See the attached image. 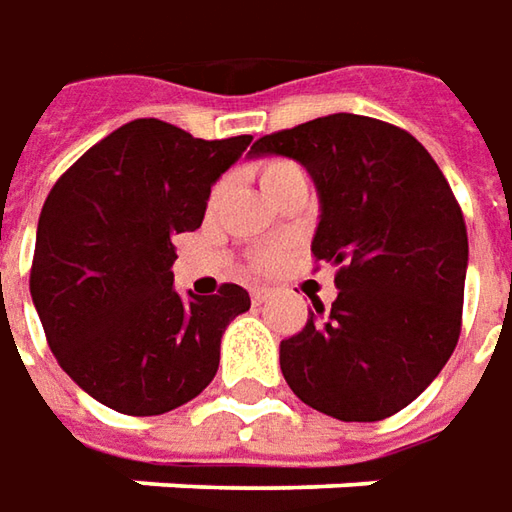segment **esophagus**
I'll return each mask as SVG.
<instances>
[{
  "instance_id": "1",
  "label": "esophagus",
  "mask_w": 512,
  "mask_h": 512,
  "mask_svg": "<svg viewBox=\"0 0 512 512\" xmlns=\"http://www.w3.org/2000/svg\"><path fill=\"white\" fill-rule=\"evenodd\" d=\"M266 297H269V289H252V303H255V306L266 303Z\"/></svg>"
}]
</instances>
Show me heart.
Masks as SVG:
<instances>
[{
    "label": "heart",
    "instance_id": "1",
    "mask_svg": "<svg viewBox=\"0 0 512 512\" xmlns=\"http://www.w3.org/2000/svg\"><path fill=\"white\" fill-rule=\"evenodd\" d=\"M289 167H294V164H289V161H280V158H274V161H266V164L260 167V184L272 181L274 175L286 172V169H289ZM269 263H272V255L260 257V266H269Z\"/></svg>",
    "mask_w": 512,
    "mask_h": 512
}]
</instances>
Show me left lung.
<instances>
[{
  "label": "left lung",
  "mask_w": 512,
  "mask_h": 512,
  "mask_svg": "<svg viewBox=\"0 0 512 512\" xmlns=\"http://www.w3.org/2000/svg\"><path fill=\"white\" fill-rule=\"evenodd\" d=\"M286 155L320 198L311 240L337 266L331 311L280 343L289 388L320 414L377 422L411 405L462 331L467 229L442 169L414 135L334 113L257 138L252 158Z\"/></svg>",
  "instance_id": "left-lung-1"
}]
</instances>
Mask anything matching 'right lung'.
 <instances>
[{
    "instance_id": "1",
    "label": "right lung",
    "mask_w": 512,
    "mask_h": 512,
    "mask_svg": "<svg viewBox=\"0 0 512 512\" xmlns=\"http://www.w3.org/2000/svg\"><path fill=\"white\" fill-rule=\"evenodd\" d=\"M252 135L203 141L158 118L101 138L50 189L30 297L67 377L118 414L158 416L215 379L226 326L249 291L172 286L175 235L203 221L212 184Z\"/></svg>"
}]
</instances>
